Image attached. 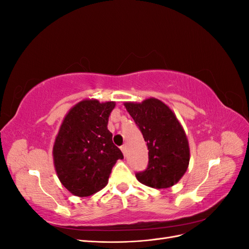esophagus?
Here are the masks:
<instances>
[{"label":"esophagus","mask_w":249,"mask_h":249,"mask_svg":"<svg viewBox=\"0 0 249 249\" xmlns=\"http://www.w3.org/2000/svg\"><path fill=\"white\" fill-rule=\"evenodd\" d=\"M120 148H122V152H123L124 156L125 157V156H126V146H125V145H123Z\"/></svg>","instance_id":"obj_1"}]
</instances>
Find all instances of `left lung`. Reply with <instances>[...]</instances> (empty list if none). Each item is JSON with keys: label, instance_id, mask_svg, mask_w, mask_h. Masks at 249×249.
<instances>
[{"label": "left lung", "instance_id": "obj_1", "mask_svg": "<svg viewBox=\"0 0 249 249\" xmlns=\"http://www.w3.org/2000/svg\"><path fill=\"white\" fill-rule=\"evenodd\" d=\"M124 106L146 141L148 164L136 172L143 185L157 189L169 188L184 176L190 160L186 134L178 118L166 105L157 99Z\"/></svg>", "mask_w": 249, "mask_h": 249}]
</instances>
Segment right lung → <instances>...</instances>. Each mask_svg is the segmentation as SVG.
<instances>
[{"instance_id":"add662e5","label":"right lung","mask_w":249,"mask_h":249,"mask_svg":"<svg viewBox=\"0 0 249 249\" xmlns=\"http://www.w3.org/2000/svg\"><path fill=\"white\" fill-rule=\"evenodd\" d=\"M114 102H80L67 113L55 140L57 176L73 195L89 196L108 184L111 170L124 155L112 141L108 120Z\"/></svg>"}]
</instances>
